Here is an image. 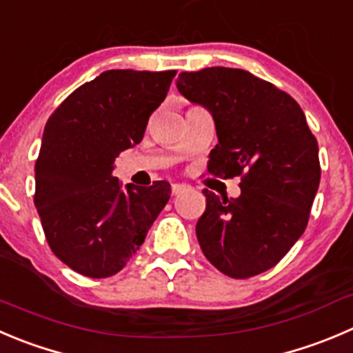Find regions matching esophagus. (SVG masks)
Returning <instances> with one entry per match:
<instances>
[{
    "label": "esophagus",
    "instance_id": "esophagus-1",
    "mask_svg": "<svg viewBox=\"0 0 353 353\" xmlns=\"http://www.w3.org/2000/svg\"><path fill=\"white\" fill-rule=\"evenodd\" d=\"M186 190H190V186H188V184H172V194H174V196H176V194H179V193H183V191H186Z\"/></svg>",
    "mask_w": 353,
    "mask_h": 353
}]
</instances>
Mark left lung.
Masks as SVG:
<instances>
[{"mask_svg": "<svg viewBox=\"0 0 353 353\" xmlns=\"http://www.w3.org/2000/svg\"><path fill=\"white\" fill-rule=\"evenodd\" d=\"M177 90L207 108L219 143L214 176H241L238 198L205 190L196 238L208 262L234 279L269 271L303 234L321 181L317 139L300 105L241 68L181 72Z\"/></svg>", "mask_w": 353, "mask_h": 353, "instance_id": "obj_1", "label": "left lung"}]
</instances>
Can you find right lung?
Masks as SVG:
<instances>
[{
	"mask_svg": "<svg viewBox=\"0 0 353 353\" xmlns=\"http://www.w3.org/2000/svg\"><path fill=\"white\" fill-rule=\"evenodd\" d=\"M176 70H107L48 119L36 160L34 205L51 252L88 278L117 274L170 198V184L122 190L119 153L143 139Z\"/></svg>",
	"mask_w": 353,
	"mask_h": 353,
	"instance_id": "right-lung-1",
	"label": "right lung"
}]
</instances>
